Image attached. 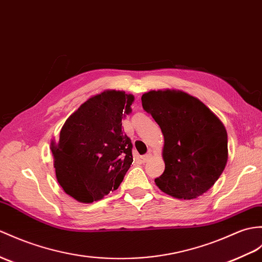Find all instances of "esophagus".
<instances>
[{"mask_svg":"<svg viewBox=\"0 0 262 262\" xmlns=\"http://www.w3.org/2000/svg\"><path fill=\"white\" fill-rule=\"evenodd\" d=\"M151 157V154L150 153H148V154H145V155H143L142 156V161L145 163V162H147L149 159Z\"/></svg>","mask_w":262,"mask_h":262,"instance_id":"esophagus-1","label":"esophagus"}]
</instances>
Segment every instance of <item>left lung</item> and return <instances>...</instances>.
<instances>
[{
  "mask_svg": "<svg viewBox=\"0 0 262 262\" xmlns=\"http://www.w3.org/2000/svg\"><path fill=\"white\" fill-rule=\"evenodd\" d=\"M142 105L164 135L165 171L155 179L156 185L178 199L202 195L227 165L223 124L203 102L182 91H148L142 96Z\"/></svg>",
  "mask_w": 262,
  "mask_h": 262,
  "instance_id": "left-lung-1",
  "label": "left lung"
}]
</instances>
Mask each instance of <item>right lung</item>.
I'll list each match as a JSON object with an SVG mask.
<instances>
[{
	"label": "right lung",
	"instance_id": "add662e5",
	"mask_svg": "<svg viewBox=\"0 0 262 262\" xmlns=\"http://www.w3.org/2000/svg\"><path fill=\"white\" fill-rule=\"evenodd\" d=\"M133 101L132 95L116 90L91 97L66 120L58 145L52 144L59 184L79 202L117 190L130 167L133 144L121 119Z\"/></svg>",
	"mask_w": 262,
	"mask_h": 262
}]
</instances>
